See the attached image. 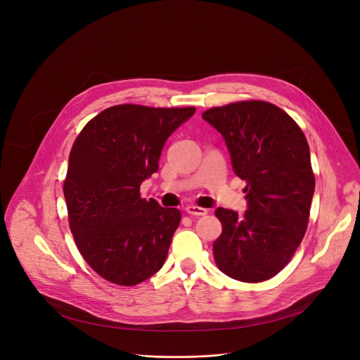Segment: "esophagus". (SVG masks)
<instances>
[{
	"instance_id": "34e87169",
	"label": "esophagus",
	"mask_w": 360,
	"mask_h": 360,
	"mask_svg": "<svg viewBox=\"0 0 360 360\" xmlns=\"http://www.w3.org/2000/svg\"><path fill=\"white\" fill-rule=\"evenodd\" d=\"M186 212L191 214V215H196V217H200V215H205L208 211L202 207H196V205H189L186 207Z\"/></svg>"
}]
</instances>
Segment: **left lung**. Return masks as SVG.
<instances>
[{"instance_id": "1", "label": "left lung", "mask_w": 360, "mask_h": 360, "mask_svg": "<svg viewBox=\"0 0 360 360\" xmlns=\"http://www.w3.org/2000/svg\"><path fill=\"white\" fill-rule=\"evenodd\" d=\"M202 118L224 137L235 174L245 180L248 210L242 217L217 208L223 232L212 245L224 275L263 282L290 263L307 230L314 174L298 124L263 100L211 108Z\"/></svg>"}]
</instances>
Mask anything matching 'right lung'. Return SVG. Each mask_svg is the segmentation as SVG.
<instances>
[{
  "instance_id": "obj_1",
  "label": "right lung",
  "mask_w": 360,
  "mask_h": 360,
  "mask_svg": "<svg viewBox=\"0 0 360 360\" xmlns=\"http://www.w3.org/2000/svg\"><path fill=\"white\" fill-rule=\"evenodd\" d=\"M195 108L117 105L85 124L70 149L63 193L84 260L103 279L133 286L165 262L180 224L177 208L140 196L167 139Z\"/></svg>"
}]
</instances>
